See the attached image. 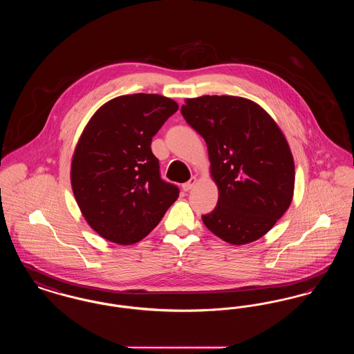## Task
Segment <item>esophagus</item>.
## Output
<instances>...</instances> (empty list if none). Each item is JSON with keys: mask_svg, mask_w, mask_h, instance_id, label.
<instances>
[{"mask_svg": "<svg viewBox=\"0 0 354 354\" xmlns=\"http://www.w3.org/2000/svg\"><path fill=\"white\" fill-rule=\"evenodd\" d=\"M195 183H196V178H195V176H192L187 183L183 185V189H185V191H189V189L195 185Z\"/></svg>", "mask_w": 354, "mask_h": 354, "instance_id": "esophagus-1", "label": "esophagus"}]
</instances>
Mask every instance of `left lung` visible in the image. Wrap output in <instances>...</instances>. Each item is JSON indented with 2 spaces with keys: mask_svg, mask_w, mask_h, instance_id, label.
Listing matches in <instances>:
<instances>
[{
  "mask_svg": "<svg viewBox=\"0 0 354 354\" xmlns=\"http://www.w3.org/2000/svg\"><path fill=\"white\" fill-rule=\"evenodd\" d=\"M185 122L202 135L219 188L205 227L243 245L266 235L292 202L295 163L274 120L254 102L230 95L185 100Z\"/></svg>",
  "mask_w": 354,
  "mask_h": 354,
  "instance_id": "left-lung-1",
  "label": "left lung"
}]
</instances>
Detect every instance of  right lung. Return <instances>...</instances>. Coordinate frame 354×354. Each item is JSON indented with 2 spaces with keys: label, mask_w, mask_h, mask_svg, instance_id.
<instances>
[{
  "label": "right lung",
  "mask_w": 354,
  "mask_h": 354,
  "mask_svg": "<svg viewBox=\"0 0 354 354\" xmlns=\"http://www.w3.org/2000/svg\"><path fill=\"white\" fill-rule=\"evenodd\" d=\"M158 94L122 95L87 123L71 162V187L84 219L109 241L129 245L149 235L179 196L162 179L152 136L178 111Z\"/></svg>",
  "instance_id": "add662e5"
}]
</instances>
